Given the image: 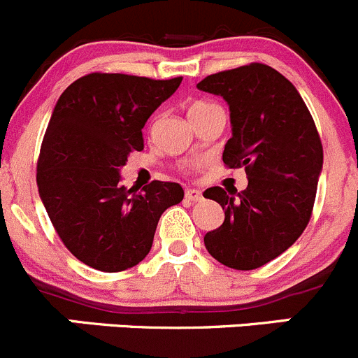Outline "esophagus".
<instances>
[{
	"label": "esophagus",
	"instance_id": "obj_1",
	"mask_svg": "<svg viewBox=\"0 0 358 358\" xmlns=\"http://www.w3.org/2000/svg\"><path fill=\"white\" fill-rule=\"evenodd\" d=\"M186 198H187V200H191V201H200L201 198H203V194H201L200 189H194V187H187Z\"/></svg>",
	"mask_w": 358,
	"mask_h": 358
}]
</instances>
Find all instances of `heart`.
I'll use <instances>...</instances> for the list:
<instances>
[{"label":"heart","mask_w":358,"mask_h":358,"mask_svg":"<svg viewBox=\"0 0 358 358\" xmlns=\"http://www.w3.org/2000/svg\"><path fill=\"white\" fill-rule=\"evenodd\" d=\"M207 106H210V104H205V102H194V104L189 108V111H196V109L207 108Z\"/></svg>","instance_id":"obj_1"}]
</instances>
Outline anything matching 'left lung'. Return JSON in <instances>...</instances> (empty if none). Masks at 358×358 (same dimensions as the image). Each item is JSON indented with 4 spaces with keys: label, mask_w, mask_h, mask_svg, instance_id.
Instances as JSON below:
<instances>
[{
    "label": "left lung",
    "mask_w": 358,
    "mask_h": 358,
    "mask_svg": "<svg viewBox=\"0 0 358 358\" xmlns=\"http://www.w3.org/2000/svg\"><path fill=\"white\" fill-rule=\"evenodd\" d=\"M198 90L229 106L231 139L222 162L245 167L242 193L208 187L224 222L203 236L208 254L224 266L254 270L289 249L310 221L324 165L320 137L298 88L273 67L249 64L210 74Z\"/></svg>",
    "instance_id": "8db88e82"
}]
</instances>
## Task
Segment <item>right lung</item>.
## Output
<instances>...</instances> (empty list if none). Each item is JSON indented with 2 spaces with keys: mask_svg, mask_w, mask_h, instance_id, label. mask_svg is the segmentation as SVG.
<instances>
[{
  "mask_svg": "<svg viewBox=\"0 0 358 358\" xmlns=\"http://www.w3.org/2000/svg\"><path fill=\"white\" fill-rule=\"evenodd\" d=\"M182 78L92 73L59 97L47 127L38 191L55 231L81 263L115 273L150 254L162 214L184 198L178 182L122 184L130 151L144 148L148 118Z\"/></svg>",
  "mask_w": 358,
  "mask_h": 358,
  "instance_id": "1",
  "label": "right lung"
}]
</instances>
